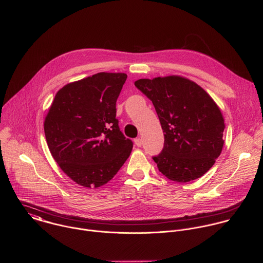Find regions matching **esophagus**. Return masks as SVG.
I'll return each instance as SVG.
<instances>
[{
	"label": "esophagus",
	"instance_id": "obj_1",
	"mask_svg": "<svg viewBox=\"0 0 263 263\" xmlns=\"http://www.w3.org/2000/svg\"><path fill=\"white\" fill-rule=\"evenodd\" d=\"M134 143H135L137 146H141V144H142L141 138H136V139H134Z\"/></svg>",
	"mask_w": 263,
	"mask_h": 263
}]
</instances>
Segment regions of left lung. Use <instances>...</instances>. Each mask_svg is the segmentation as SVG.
<instances>
[{
    "mask_svg": "<svg viewBox=\"0 0 263 263\" xmlns=\"http://www.w3.org/2000/svg\"><path fill=\"white\" fill-rule=\"evenodd\" d=\"M134 84L152 101L164 133L162 152L153 157L159 172L180 183L202 177L222 149L219 107L200 85L181 76L139 79Z\"/></svg>",
    "mask_w": 263,
    "mask_h": 263,
    "instance_id": "obj_1",
    "label": "left lung"
}]
</instances>
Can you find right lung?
Masks as SVG:
<instances>
[{
  "label": "right lung",
  "mask_w": 263,
  "mask_h": 263,
  "mask_svg": "<svg viewBox=\"0 0 263 263\" xmlns=\"http://www.w3.org/2000/svg\"><path fill=\"white\" fill-rule=\"evenodd\" d=\"M124 72H98L59 89L45 119L50 152L77 184L98 189L114 178L133 142L119 128L117 100Z\"/></svg>",
  "instance_id": "obj_1"
}]
</instances>
